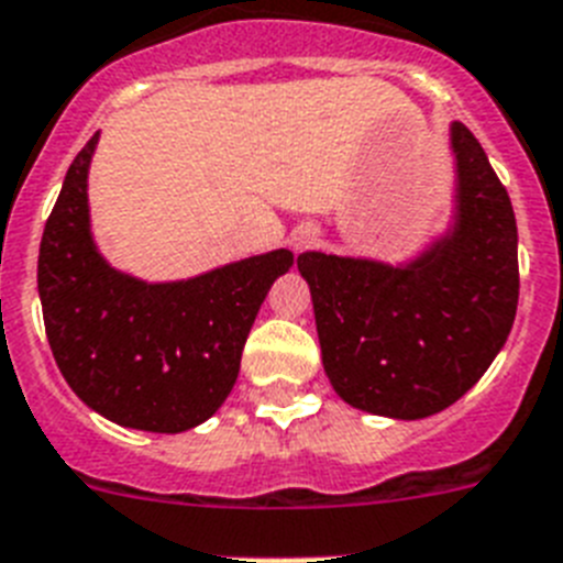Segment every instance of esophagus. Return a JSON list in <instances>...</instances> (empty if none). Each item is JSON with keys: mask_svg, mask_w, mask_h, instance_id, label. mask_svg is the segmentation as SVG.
I'll use <instances>...</instances> for the list:
<instances>
[{"mask_svg": "<svg viewBox=\"0 0 563 563\" xmlns=\"http://www.w3.org/2000/svg\"><path fill=\"white\" fill-rule=\"evenodd\" d=\"M318 240V229H311V225H303V229L295 231V238H291V243H295V249H309L311 243Z\"/></svg>", "mask_w": 563, "mask_h": 563, "instance_id": "esophagus-1", "label": "esophagus"}]
</instances>
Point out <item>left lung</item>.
<instances>
[{"label": "left lung", "mask_w": 563, "mask_h": 563, "mask_svg": "<svg viewBox=\"0 0 563 563\" xmlns=\"http://www.w3.org/2000/svg\"><path fill=\"white\" fill-rule=\"evenodd\" d=\"M455 209L404 263L303 252L329 384L363 412L418 420L464 398L518 309V225L481 143L450 125Z\"/></svg>", "instance_id": "obj_1"}]
</instances>
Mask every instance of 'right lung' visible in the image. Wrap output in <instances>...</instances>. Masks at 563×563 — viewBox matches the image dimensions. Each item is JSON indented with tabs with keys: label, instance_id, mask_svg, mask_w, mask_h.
I'll use <instances>...</instances> for the list:
<instances>
[{
	"label": "right lung",
	"instance_id": "obj_1",
	"mask_svg": "<svg viewBox=\"0 0 563 563\" xmlns=\"http://www.w3.org/2000/svg\"><path fill=\"white\" fill-rule=\"evenodd\" d=\"M97 140L70 163L42 234L36 286L51 352L77 398L102 418L186 432L234 389L254 318L295 254L274 249L165 283L113 268L93 243L88 209Z\"/></svg>",
	"mask_w": 563,
	"mask_h": 563
}]
</instances>
